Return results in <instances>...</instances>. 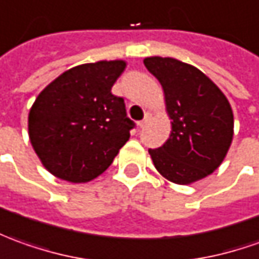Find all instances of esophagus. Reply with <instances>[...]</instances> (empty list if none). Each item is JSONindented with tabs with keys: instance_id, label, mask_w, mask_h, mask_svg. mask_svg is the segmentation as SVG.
<instances>
[{
	"instance_id": "obj_1",
	"label": "esophagus",
	"mask_w": 259,
	"mask_h": 259,
	"mask_svg": "<svg viewBox=\"0 0 259 259\" xmlns=\"http://www.w3.org/2000/svg\"><path fill=\"white\" fill-rule=\"evenodd\" d=\"M144 124H146V120H142V122H139V123H137V126H139V127H140V129H142V127H143Z\"/></svg>"
}]
</instances>
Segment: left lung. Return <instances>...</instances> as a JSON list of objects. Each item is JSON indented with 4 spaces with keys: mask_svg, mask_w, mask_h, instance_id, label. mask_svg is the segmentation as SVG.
<instances>
[{
    "mask_svg": "<svg viewBox=\"0 0 259 259\" xmlns=\"http://www.w3.org/2000/svg\"><path fill=\"white\" fill-rule=\"evenodd\" d=\"M164 92L171 133L159 149H150L153 164L164 179L191 184L217 170L234 135V115L226 95L208 76L174 58H144Z\"/></svg>",
    "mask_w": 259,
    "mask_h": 259,
    "instance_id": "1",
    "label": "left lung"
}]
</instances>
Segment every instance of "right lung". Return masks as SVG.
I'll list each match as a JSON object with an SVG mask.
<instances>
[{
	"label": "right lung",
	"mask_w": 259,
	"mask_h": 259,
	"mask_svg": "<svg viewBox=\"0 0 259 259\" xmlns=\"http://www.w3.org/2000/svg\"><path fill=\"white\" fill-rule=\"evenodd\" d=\"M126 62L99 61L63 72L33 102L28 135L44 167L58 179L88 183L113 163L135 123L112 86Z\"/></svg>",
	"instance_id": "right-lung-1"
}]
</instances>
